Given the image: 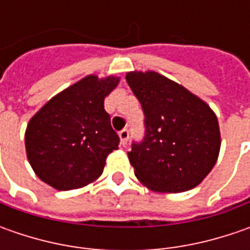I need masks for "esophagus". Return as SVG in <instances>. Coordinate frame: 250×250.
Returning <instances> with one entry per match:
<instances>
[{
  "mask_svg": "<svg viewBox=\"0 0 250 250\" xmlns=\"http://www.w3.org/2000/svg\"><path fill=\"white\" fill-rule=\"evenodd\" d=\"M128 139H129V132H128V129L121 130V132H120L121 145H122V146H126V143H128Z\"/></svg>",
  "mask_w": 250,
  "mask_h": 250,
  "instance_id": "34e87169",
  "label": "esophagus"
}]
</instances>
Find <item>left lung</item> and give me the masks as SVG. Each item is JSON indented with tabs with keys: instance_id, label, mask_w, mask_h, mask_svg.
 Instances as JSON below:
<instances>
[{
	"instance_id": "8db88e82",
	"label": "left lung",
	"mask_w": 250,
	"mask_h": 250,
	"mask_svg": "<svg viewBox=\"0 0 250 250\" xmlns=\"http://www.w3.org/2000/svg\"><path fill=\"white\" fill-rule=\"evenodd\" d=\"M125 78L146 117V136L128 153L136 178L159 193L197 187L220 154L221 135L214 111L159 72L132 71Z\"/></svg>"
}]
</instances>
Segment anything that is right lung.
Returning a JSON list of instances; mask_svg holds the SVG:
<instances>
[{"label": "right lung", "mask_w": 250, "mask_h": 250, "mask_svg": "<svg viewBox=\"0 0 250 250\" xmlns=\"http://www.w3.org/2000/svg\"><path fill=\"white\" fill-rule=\"evenodd\" d=\"M118 83L114 75H87L51 97L30 118L24 132L26 156L47 185L71 190L100 178L108 154L120 145L104 110V99Z\"/></svg>", "instance_id": "right-lung-1"}]
</instances>
